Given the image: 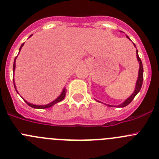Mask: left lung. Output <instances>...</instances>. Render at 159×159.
Segmentation results:
<instances>
[{"instance_id":"obj_1","label":"left lung","mask_w":159,"mask_h":159,"mask_svg":"<svg viewBox=\"0 0 159 159\" xmlns=\"http://www.w3.org/2000/svg\"><path fill=\"white\" fill-rule=\"evenodd\" d=\"M126 37L129 38H129L128 36H126ZM134 46L136 47V45H135V44H134ZM136 53H137V55H136V57H137L138 61H139V63H140V70H139V76H138L137 81H136V89H135L134 93L132 94L131 96H129V97L128 99H127V100L124 102V103H121V104L119 105V106H118V107H125V106H127L128 104H129V103L133 101V100L134 99L135 96L137 95V93L140 92V89H141V87H142V84H143V64H142L141 59H140V58L139 57V55H138L137 50H136ZM108 106H110V105H108Z\"/></svg>"}]
</instances>
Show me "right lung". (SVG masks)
Instances as JSON below:
<instances>
[{
    "mask_svg": "<svg viewBox=\"0 0 159 159\" xmlns=\"http://www.w3.org/2000/svg\"><path fill=\"white\" fill-rule=\"evenodd\" d=\"M23 44H24V43H23V44H22L21 46H20V48H19V50L21 49L22 47H23ZM15 67H16V59H15L14 64H13V71L15 70ZM14 86H15V84H14ZM15 89H16V88H15ZM65 96H66V90H65V89H63V93H61V95H60V96H59V97H58L56 100H54V101H53V102L50 103L49 104H47V105H34V104H31V103H27V102H26V100H25V102H26V103H27V104L29 105L30 107H33V108H38V109H44V108L50 107L53 106V105L56 104V103H58V102L63 100V99H64Z\"/></svg>",
    "mask_w": 159,
    "mask_h": 159,
    "instance_id": "right-lung-1",
    "label": "right lung"
}]
</instances>
